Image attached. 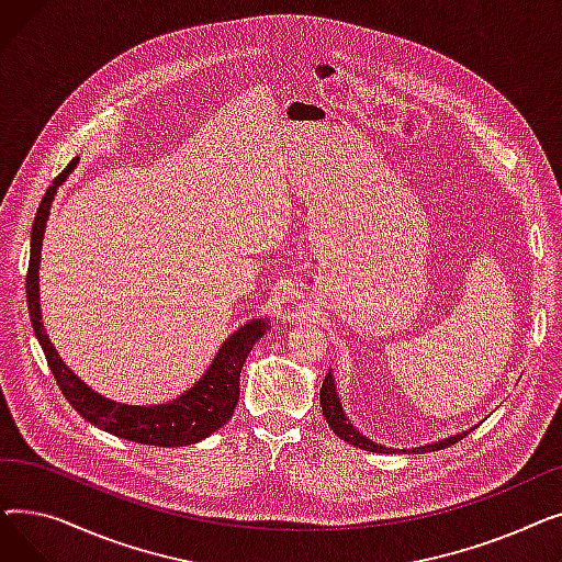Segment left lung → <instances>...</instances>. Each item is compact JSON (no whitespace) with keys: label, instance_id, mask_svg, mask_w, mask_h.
Wrapping results in <instances>:
<instances>
[{"label":"left lung","instance_id":"8db88e82","mask_svg":"<svg viewBox=\"0 0 562 562\" xmlns=\"http://www.w3.org/2000/svg\"><path fill=\"white\" fill-rule=\"evenodd\" d=\"M321 407H323V417H326V422H328V426L333 428V432L339 437V439H344V441H348V445H352V447H358V449H362V451H380V453H390V451H394V449H385V447H378L375 441H371V439H367L356 426H352L348 419H346V415H344V407H341V403H339V396H337V387H335V380H333V371H328L326 373V378H323V385H321ZM476 428V426H474ZM471 428V430H474ZM471 430H464V432H458V435H453V437H447V439H439V441H432V445H426V447H417V449H407V453L412 451V453H419V451H439V449H447V447H451V445H456V441H460L464 435H469ZM403 453H405V449H403Z\"/></svg>","mask_w":562,"mask_h":562}]
</instances>
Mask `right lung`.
Returning a JSON list of instances; mask_svg holds the SVG:
<instances>
[{
	"instance_id": "1",
	"label": "right lung",
	"mask_w": 562,
	"mask_h": 562,
	"mask_svg": "<svg viewBox=\"0 0 562 562\" xmlns=\"http://www.w3.org/2000/svg\"><path fill=\"white\" fill-rule=\"evenodd\" d=\"M77 157L66 166V170L56 177L52 187L45 191L41 206L34 218L32 227V257H29V271H26V305L29 316H32V326L36 333L38 344L43 346L45 360L56 378V385L61 387L64 396L79 415L115 437H123L138 445L150 447H189L195 441L214 435L223 424H227L234 415V407L239 403V375L248 352L252 350L255 341L269 328L263 318H252L244 326L232 333L221 350L216 352L214 362L202 373L191 390L182 396H177L161 405H125L115 403L91 387H86L81 378H77L64 360L58 358L56 348L52 346L43 316H41V289H38V266H41V248H43V234L45 223L49 216V206L56 193V187L72 172L77 166Z\"/></svg>"
}]
</instances>
